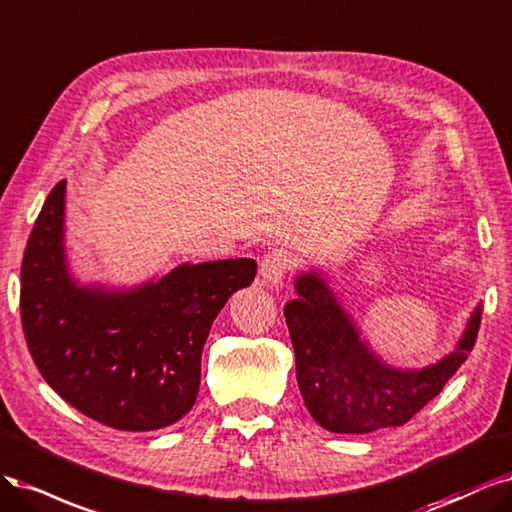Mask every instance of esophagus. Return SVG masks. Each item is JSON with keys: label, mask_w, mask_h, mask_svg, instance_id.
<instances>
[{"label": "esophagus", "mask_w": 512, "mask_h": 512, "mask_svg": "<svg viewBox=\"0 0 512 512\" xmlns=\"http://www.w3.org/2000/svg\"><path fill=\"white\" fill-rule=\"evenodd\" d=\"M291 268H293V257L283 249H274L261 257L259 274L266 285H278L280 280L289 274Z\"/></svg>", "instance_id": "esophagus-1"}]
</instances>
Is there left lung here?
<instances>
[{"mask_svg": "<svg viewBox=\"0 0 512 512\" xmlns=\"http://www.w3.org/2000/svg\"><path fill=\"white\" fill-rule=\"evenodd\" d=\"M295 291L300 298L285 306L295 376L312 419L336 434H370L408 423L468 359L481 327L478 306L451 355L436 366L402 372L368 351L317 272L295 280Z\"/></svg>", "mask_w": 512, "mask_h": 512, "instance_id": "obj_1", "label": "left lung"}]
</instances>
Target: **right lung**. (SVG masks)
I'll use <instances>...</instances> for the list:
<instances>
[{"instance_id": "obj_1", "label": "right lung", "mask_w": 512, "mask_h": 512, "mask_svg": "<svg viewBox=\"0 0 512 512\" xmlns=\"http://www.w3.org/2000/svg\"><path fill=\"white\" fill-rule=\"evenodd\" d=\"M65 180L31 229L21 266V323L44 381L89 419L153 432L185 417L219 310L249 287L253 259L180 266L134 291L76 287L63 257Z\"/></svg>"}]
</instances>
